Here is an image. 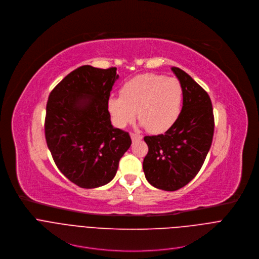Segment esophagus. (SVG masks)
<instances>
[{"mask_svg":"<svg viewBox=\"0 0 259 259\" xmlns=\"http://www.w3.org/2000/svg\"><path fill=\"white\" fill-rule=\"evenodd\" d=\"M131 138L134 141H138V140H142L143 139V136L142 135H139V134H135V133H132L131 134Z\"/></svg>","mask_w":259,"mask_h":259,"instance_id":"1","label":"esophagus"}]
</instances>
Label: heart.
I'll list each match as a JSON object with an SVG mask.
<instances>
[{
	"label": "heart",
	"mask_w": 259,
	"mask_h": 259,
	"mask_svg": "<svg viewBox=\"0 0 259 259\" xmlns=\"http://www.w3.org/2000/svg\"><path fill=\"white\" fill-rule=\"evenodd\" d=\"M183 101V88L174 77L145 73L125 81L120 97L108 100V110L113 123L124 127L136 111L141 124L153 134L167 131L178 119Z\"/></svg>",
	"instance_id": "obj_1"
}]
</instances>
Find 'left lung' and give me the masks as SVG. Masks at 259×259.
<instances>
[{
    "instance_id": "1",
    "label": "left lung",
    "mask_w": 259,
    "mask_h": 259,
    "mask_svg": "<svg viewBox=\"0 0 259 259\" xmlns=\"http://www.w3.org/2000/svg\"><path fill=\"white\" fill-rule=\"evenodd\" d=\"M183 88V108L177 121L158 136H146L143 161L147 181L157 189L177 191L201 169L211 147L214 116L210 97L188 73L171 67Z\"/></svg>"
}]
</instances>
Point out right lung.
<instances>
[{
  "label": "right lung",
  "instance_id": "add662e5",
  "mask_svg": "<svg viewBox=\"0 0 259 259\" xmlns=\"http://www.w3.org/2000/svg\"><path fill=\"white\" fill-rule=\"evenodd\" d=\"M116 67L83 65L67 74L50 93L45 137L59 170L80 188L108 184L131 147L127 132L113 127L108 100Z\"/></svg>",
  "mask_w": 259,
  "mask_h": 259
}]
</instances>
